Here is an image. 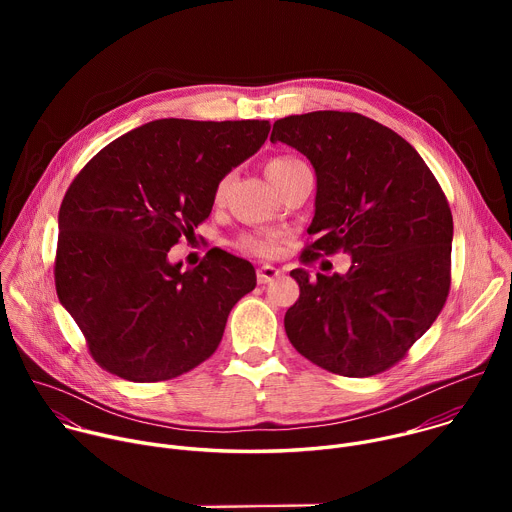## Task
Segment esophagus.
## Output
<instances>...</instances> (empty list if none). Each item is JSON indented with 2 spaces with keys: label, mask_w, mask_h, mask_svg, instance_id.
<instances>
[{
  "label": "esophagus",
  "mask_w": 512,
  "mask_h": 512,
  "mask_svg": "<svg viewBox=\"0 0 512 512\" xmlns=\"http://www.w3.org/2000/svg\"><path fill=\"white\" fill-rule=\"evenodd\" d=\"M281 275V269L279 267H273V265H261L257 269V281L259 283H271L273 279H277Z\"/></svg>",
  "instance_id": "esophagus-1"
}]
</instances>
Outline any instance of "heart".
Wrapping results in <instances>:
<instances>
[{"instance_id": "b5f03b06", "label": "heart", "mask_w": 512, "mask_h": 512, "mask_svg": "<svg viewBox=\"0 0 512 512\" xmlns=\"http://www.w3.org/2000/svg\"><path fill=\"white\" fill-rule=\"evenodd\" d=\"M302 162L298 158H291V156H275L265 164V174L269 178L271 184H275L279 178H283L291 168L300 166ZM229 186V178H223L218 182L216 190H214V200L221 202L225 192ZM237 249H241L243 253L249 255H259V257H267L273 255L277 251V239L271 235H241L237 241Z\"/></svg>"}]
</instances>
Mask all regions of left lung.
Masks as SVG:
<instances>
[{
	"mask_svg": "<svg viewBox=\"0 0 512 512\" xmlns=\"http://www.w3.org/2000/svg\"><path fill=\"white\" fill-rule=\"evenodd\" d=\"M271 141L316 172L314 243L304 263L344 251L346 275H289L300 300L285 312L294 348L342 377H373L399 362L440 316L450 291L454 221L431 170L393 129L344 111L273 123Z\"/></svg>",
	"mask_w": 512,
	"mask_h": 512,
	"instance_id": "8db88e82",
	"label": "left lung"
}]
</instances>
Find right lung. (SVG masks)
Segmentation results:
<instances>
[{"mask_svg": "<svg viewBox=\"0 0 512 512\" xmlns=\"http://www.w3.org/2000/svg\"><path fill=\"white\" fill-rule=\"evenodd\" d=\"M269 129L257 119L150 121L72 180L58 212L56 294L105 371L168 381L221 344L233 306L255 289L253 265L218 249L182 269L168 251L206 221L218 182Z\"/></svg>", "mask_w": 512, "mask_h": 512, "instance_id": "right-lung-1", "label": "right lung"}]
</instances>
